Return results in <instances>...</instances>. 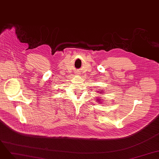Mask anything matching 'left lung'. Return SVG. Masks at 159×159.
<instances>
[{"label":"left lung","instance_id":"8db88e82","mask_svg":"<svg viewBox=\"0 0 159 159\" xmlns=\"http://www.w3.org/2000/svg\"><path fill=\"white\" fill-rule=\"evenodd\" d=\"M98 99V100H99V99ZM98 102H99V101H98Z\"/></svg>","mask_w":159,"mask_h":159}]
</instances>
